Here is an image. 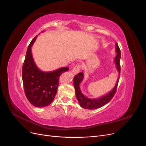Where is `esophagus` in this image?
<instances>
[{
  "label": "esophagus",
  "instance_id": "obj_1",
  "mask_svg": "<svg viewBox=\"0 0 146 146\" xmlns=\"http://www.w3.org/2000/svg\"><path fill=\"white\" fill-rule=\"evenodd\" d=\"M81 69V65L80 64H77L75 67L73 68V69L72 70V72L73 73V74H77Z\"/></svg>",
  "mask_w": 146,
  "mask_h": 146
}]
</instances>
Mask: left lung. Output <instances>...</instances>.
I'll return each instance as SVG.
<instances>
[{
	"label": "left lung",
	"mask_w": 146,
	"mask_h": 146,
	"mask_svg": "<svg viewBox=\"0 0 146 146\" xmlns=\"http://www.w3.org/2000/svg\"><path fill=\"white\" fill-rule=\"evenodd\" d=\"M116 50L117 55L115 58H114V62H115L117 70H118L119 74H120L121 72V66H120V59H121V50L119 47V46L117 43H116ZM83 73L80 72L77 74L76 76L74 77V85L76 90V94L77 99L78 101L79 105L83 108L88 109V110H94L96 108H99L104 105L108 103L112 99L113 96L116 93L117 84L119 82V77L115 86H114L113 89L110 91L109 93L106 95L101 97L98 99H90L86 98V96H84L80 90V83L83 80Z\"/></svg>",
	"instance_id": "left-lung-1"
}]
</instances>
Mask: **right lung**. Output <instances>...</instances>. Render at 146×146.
<instances>
[{
    "mask_svg": "<svg viewBox=\"0 0 146 146\" xmlns=\"http://www.w3.org/2000/svg\"><path fill=\"white\" fill-rule=\"evenodd\" d=\"M37 36L32 39L27 48L22 77L25 94L30 103L36 107H44L49 105L54 100L60 76L68 71L69 68H61L51 72L39 69L34 62L31 48Z\"/></svg>",
    "mask_w": 146,
    "mask_h": 146,
    "instance_id": "add662e5",
    "label": "right lung"
}]
</instances>
